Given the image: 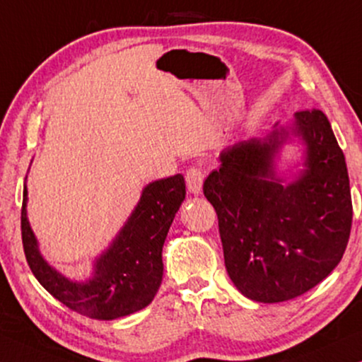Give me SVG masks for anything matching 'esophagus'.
<instances>
[{"label": "esophagus", "mask_w": 362, "mask_h": 362, "mask_svg": "<svg viewBox=\"0 0 362 362\" xmlns=\"http://www.w3.org/2000/svg\"><path fill=\"white\" fill-rule=\"evenodd\" d=\"M202 180H204V171L199 166H192L186 171V186L189 192L199 194L202 187Z\"/></svg>", "instance_id": "1"}]
</instances>
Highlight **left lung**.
Segmentation results:
<instances>
[{
	"label": "left lung",
	"instance_id": "8db88e82",
	"mask_svg": "<svg viewBox=\"0 0 362 362\" xmlns=\"http://www.w3.org/2000/svg\"><path fill=\"white\" fill-rule=\"evenodd\" d=\"M306 170L293 185L274 177L272 156L285 132L221 153L204 181L232 284L247 298L279 303L306 293L343 259L353 222L344 155L318 108L296 112Z\"/></svg>",
	"mask_w": 362,
	"mask_h": 362
}]
</instances>
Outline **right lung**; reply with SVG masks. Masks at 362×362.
<instances>
[{
    "label": "right lung",
    "instance_id": "add662e5",
    "mask_svg": "<svg viewBox=\"0 0 362 362\" xmlns=\"http://www.w3.org/2000/svg\"><path fill=\"white\" fill-rule=\"evenodd\" d=\"M185 196L181 175L148 185L120 235L97 260L93 279L74 284L51 269L39 254L26 217L24 187L21 235L29 269L54 298L88 318L115 320L135 313L150 305L160 288L163 244Z\"/></svg>",
    "mask_w": 362,
    "mask_h": 362
}]
</instances>
